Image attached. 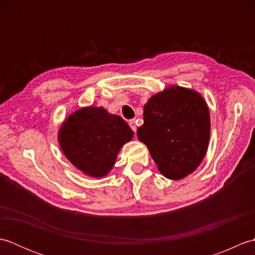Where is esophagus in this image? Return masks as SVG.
Returning <instances> with one entry per match:
<instances>
[{
  "label": "esophagus",
  "instance_id": "34e87169",
  "mask_svg": "<svg viewBox=\"0 0 255 255\" xmlns=\"http://www.w3.org/2000/svg\"><path fill=\"white\" fill-rule=\"evenodd\" d=\"M129 126L132 129V130L136 132L137 131V122L136 119H131V121H129Z\"/></svg>",
  "mask_w": 255,
  "mask_h": 255
}]
</instances>
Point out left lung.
Listing matches in <instances>:
<instances>
[{"label": "left lung", "instance_id": "obj_1", "mask_svg": "<svg viewBox=\"0 0 255 255\" xmlns=\"http://www.w3.org/2000/svg\"><path fill=\"white\" fill-rule=\"evenodd\" d=\"M137 137L147 145L162 175L181 180L197 169L207 152V103L196 91L171 85L148 100Z\"/></svg>", "mask_w": 255, "mask_h": 255}]
</instances>
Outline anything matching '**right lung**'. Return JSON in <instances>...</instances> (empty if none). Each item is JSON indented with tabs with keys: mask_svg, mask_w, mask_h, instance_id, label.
I'll return each instance as SVG.
<instances>
[{
	"mask_svg": "<svg viewBox=\"0 0 255 255\" xmlns=\"http://www.w3.org/2000/svg\"><path fill=\"white\" fill-rule=\"evenodd\" d=\"M133 137L124 119L105 108L89 106L75 111L61 125L58 141L71 163L91 177H104L116 163L123 145Z\"/></svg>",
	"mask_w": 255,
	"mask_h": 255,
	"instance_id": "right-lung-1",
	"label": "right lung"
}]
</instances>
